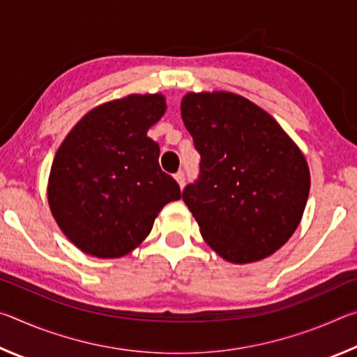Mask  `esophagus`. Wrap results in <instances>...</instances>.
<instances>
[{
	"label": "esophagus",
	"instance_id": "1",
	"mask_svg": "<svg viewBox=\"0 0 357 357\" xmlns=\"http://www.w3.org/2000/svg\"><path fill=\"white\" fill-rule=\"evenodd\" d=\"M174 179H176V183L179 184L181 189H183L184 184H185V176H184V172H178L176 174H174Z\"/></svg>",
	"mask_w": 357,
	"mask_h": 357
}]
</instances>
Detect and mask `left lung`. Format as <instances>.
<instances>
[{"mask_svg":"<svg viewBox=\"0 0 357 357\" xmlns=\"http://www.w3.org/2000/svg\"><path fill=\"white\" fill-rule=\"evenodd\" d=\"M181 116L202 155L183 200L217 255L255 263L293 236L304 214L310 172L280 124L243 96L187 93Z\"/></svg>","mask_w":357,"mask_h":357,"instance_id":"8db88e82","label":"left lung"}]
</instances>
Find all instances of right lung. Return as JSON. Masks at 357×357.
Returning a JSON list of instances; mask_svg holds the SVG:
<instances>
[{
	"label": "right lung",
	"instance_id": "add662e5",
	"mask_svg": "<svg viewBox=\"0 0 357 357\" xmlns=\"http://www.w3.org/2000/svg\"><path fill=\"white\" fill-rule=\"evenodd\" d=\"M167 110L165 96L129 94L89 110L53 159L47 198L53 219L88 255L119 258L137 249L181 190L159 165L148 130Z\"/></svg>",
	"mask_w": 357,
	"mask_h": 357
}]
</instances>
